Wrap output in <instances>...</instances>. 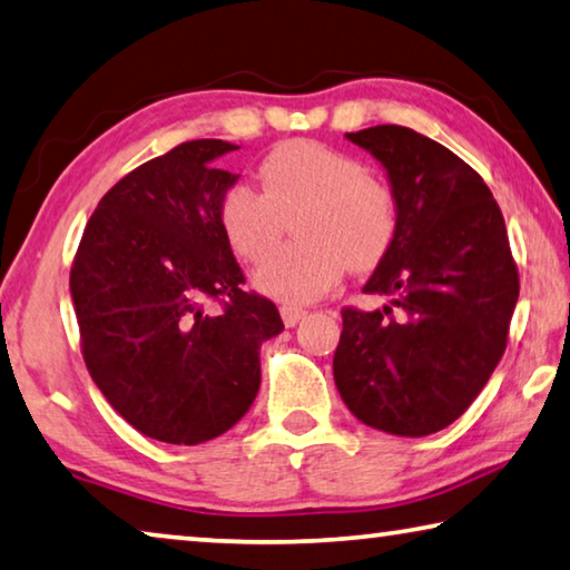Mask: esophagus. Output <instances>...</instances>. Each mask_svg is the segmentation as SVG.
I'll list each match as a JSON object with an SVG mask.
<instances>
[{"label": "esophagus", "instance_id": "1", "mask_svg": "<svg viewBox=\"0 0 570 570\" xmlns=\"http://www.w3.org/2000/svg\"><path fill=\"white\" fill-rule=\"evenodd\" d=\"M304 317H306V312L302 309V306H292V304L282 306V320L286 327H296V324H299Z\"/></svg>", "mask_w": 570, "mask_h": 570}]
</instances>
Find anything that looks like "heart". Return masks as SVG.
I'll use <instances>...</instances> for the list:
<instances>
[{
    "instance_id": "heart-1",
    "label": "heart",
    "mask_w": 570,
    "mask_h": 570,
    "mask_svg": "<svg viewBox=\"0 0 570 570\" xmlns=\"http://www.w3.org/2000/svg\"><path fill=\"white\" fill-rule=\"evenodd\" d=\"M261 189L233 185L220 200V230L240 261L258 264L278 246L286 220L299 243L271 256L253 286L286 304L317 302L345 266H377L399 230L395 195L355 157L320 141H286L258 167Z\"/></svg>"
}]
</instances>
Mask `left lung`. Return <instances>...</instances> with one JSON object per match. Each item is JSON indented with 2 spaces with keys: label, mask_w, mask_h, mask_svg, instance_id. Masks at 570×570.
I'll use <instances>...</instances> for the list:
<instances>
[{
  "label": "left lung",
  "mask_w": 570,
  "mask_h": 570,
  "mask_svg": "<svg viewBox=\"0 0 570 570\" xmlns=\"http://www.w3.org/2000/svg\"><path fill=\"white\" fill-rule=\"evenodd\" d=\"M381 161L399 207L391 248L363 286L383 309L342 312L334 385L355 419L393 436H429L490 381L518 304L508 228L484 179L405 126L345 134Z\"/></svg>",
  "instance_id": "1"
}]
</instances>
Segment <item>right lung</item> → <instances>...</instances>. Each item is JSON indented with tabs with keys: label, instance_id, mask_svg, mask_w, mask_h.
Listing matches in <instances>:
<instances>
[{
	"label": "right lung",
	"instance_id": "add662e5",
	"mask_svg": "<svg viewBox=\"0 0 570 570\" xmlns=\"http://www.w3.org/2000/svg\"><path fill=\"white\" fill-rule=\"evenodd\" d=\"M236 144L185 141L101 197L80 238L70 296L90 377L144 436L195 446L246 415L261 345L284 330L274 302L243 292L220 230ZM207 298L224 312L204 309Z\"/></svg>",
	"mask_w": 570,
	"mask_h": 570
}]
</instances>
